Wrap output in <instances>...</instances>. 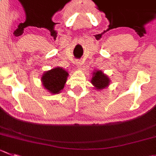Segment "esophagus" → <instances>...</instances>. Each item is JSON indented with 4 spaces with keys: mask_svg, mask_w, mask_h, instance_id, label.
Listing matches in <instances>:
<instances>
[{
    "mask_svg": "<svg viewBox=\"0 0 156 156\" xmlns=\"http://www.w3.org/2000/svg\"><path fill=\"white\" fill-rule=\"evenodd\" d=\"M82 64H83V63L81 60H76V65L77 66V67H79V68L81 67Z\"/></svg>",
    "mask_w": 156,
    "mask_h": 156,
    "instance_id": "34e87169",
    "label": "esophagus"
}]
</instances>
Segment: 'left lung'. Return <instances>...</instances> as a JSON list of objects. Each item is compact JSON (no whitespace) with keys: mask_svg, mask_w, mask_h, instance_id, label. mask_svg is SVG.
<instances>
[{"mask_svg":"<svg viewBox=\"0 0 156 156\" xmlns=\"http://www.w3.org/2000/svg\"><path fill=\"white\" fill-rule=\"evenodd\" d=\"M91 83L96 90H103L109 86L110 80L109 78L103 73L101 70H96L93 73Z\"/></svg>","mask_w":156,"mask_h":156,"instance_id":"1","label":"left lung"}]
</instances>
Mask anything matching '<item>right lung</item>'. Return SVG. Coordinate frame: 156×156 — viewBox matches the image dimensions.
<instances>
[{"instance_id":"obj_1","label":"right lung","mask_w":156,"mask_h":156,"mask_svg":"<svg viewBox=\"0 0 156 156\" xmlns=\"http://www.w3.org/2000/svg\"><path fill=\"white\" fill-rule=\"evenodd\" d=\"M68 73L63 68L55 67L43 74L41 81L44 88L52 94L59 93L64 87Z\"/></svg>"}]
</instances>
